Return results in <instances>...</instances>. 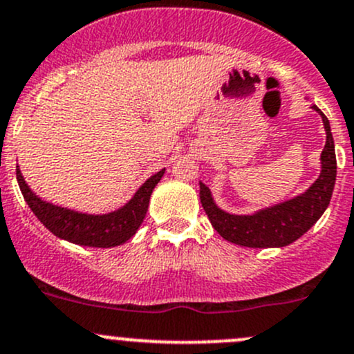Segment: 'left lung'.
<instances>
[{
  "label": "left lung",
  "instance_id": "1",
  "mask_svg": "<svg viewBox=\"0 0 354 354\" xmlns=\"http://www.w3.org/2000/svg\"><path fill=\"white\" fill-rule=\"evenodd\" d=\"M322 118L326 147L320 153V174L315 182L300 194L272 206L261 207L250 214H235L221 209L206 184L199 182V198L213 228L228 242L250 249L285 247L300 239L317 223L329 206L336 184V151L329 119L317 105H312Z\"/></svg>",
  "mask_w": 354,
  "mask_h": 354
}]
</instances>
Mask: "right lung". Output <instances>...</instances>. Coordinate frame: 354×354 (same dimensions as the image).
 Segmentation results:
<instances>
[{"label": "right lung", "mask_w": 354, "mask_h": 354, "mask_svg": "<svg viewBox=\"0 0 354 354\" xmlns=\"http://www.w3.org/2000/svg\"><path fill=\"white\" fill-rule=\"evenodd\" d=\"M163 174H165V169L148 177L124 206L111 213L95 214L69 209V207L57 206L42 199L28 187L17 165V180L25 203L44 227L54 233L57 239L76 243V245L97 247V249H111L133 239L147 216L151 192L162 180Z\"/></svg>", "instance_id": "1"}]
</instances>
